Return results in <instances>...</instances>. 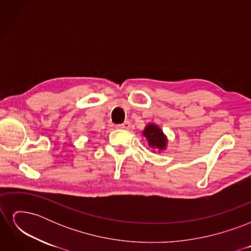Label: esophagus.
Returning <instances> with one entry per match:
<instances>
[{
  "mask_svg": "<svg viewBox=\"0 0 251 251\" xmlns=\"http://www.w3.org/2000/svg\"><path fill=\"white\" fill-rule=\"evenodd\" d=\"M117 127L120 128V130H130V128H131V123H128V121H126L125 124L117 126Z\"/></svg>",
  "mask_w": 251,
  "mask_h": 251,
  "instance_id": "esophagus-1",
  "label": "esophagus"
}]
</instances>
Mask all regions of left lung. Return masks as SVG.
<instances>
[{
  "instance_id": "left-lung-1",
  "label": "left lung",
  "mask_w": 251,
  "mask_h": 251,
  "mask_svg": "<svg viewBox=\"0 0 251 251\" xmlns=\"http://www.w3.org/2000/svg\"><path fill=\"white\" fill-rule=\"evenodd\" d=\"M142 136L146 137L149 147L154 153H156V151H163L168 148V136L163 133L160 126L154 123H149L144 126Z\"/></svg>"
}]
</instances>
